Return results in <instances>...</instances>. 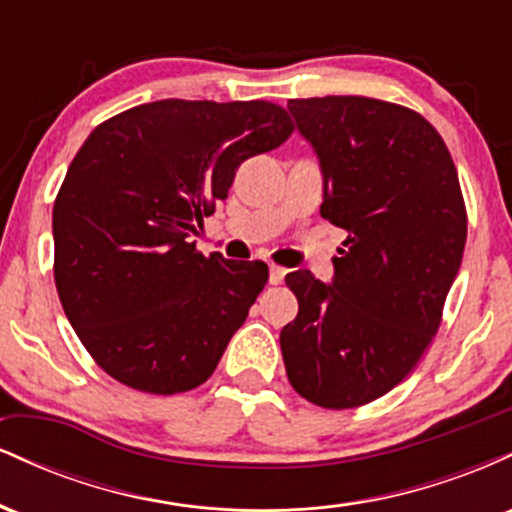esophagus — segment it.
<instances>
[{
    "instance_id": "obj_1",
    "label": "esophagus",
    "mask_w": 512,
    "mask_h": 512,
    "mask_svg": "<svg viewBox=\"0 0 512 512\" xmlns=\"http://www.w3.org/2000/svg\"><path fill=\"white\" fill-rule=\"evenodd\" d=\"M284 276H286L284 267H279V264H272V267H269V284H281Z\"/></svg>"
}]
</instances>
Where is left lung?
Returning <instances> with one entry per match:
<instances>
[{"label":"left lung","mask_w":512,"mask_h":512,"mask_svg":"<svg viewBox=\"0 0 512 512\" xmlns=\"http://www.w3.org/2000/svg\"><path fill=\"white\" fill-rule=\"evenodd\" d=\"M325 173L320 214L344 228L334 284L286 274L296 320L281 330L286 375L325 409L383 397L436 337L462 264L467 209L438 129L404 105L366 96L291 98Z\"/></svg>","instance_id":"1"}]
</instances>
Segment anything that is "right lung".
Returning a JSON list of instances; mask_svg holds the SVG:
<instances>
[{
    "mask_svg": "<svg viewBox=\"0 0 512 512\" xmlns=\"http://www.w3.org/2000/svg\"><path fill=\"white\" fill-rule=\"evenodd\" d=\"M291 134L272 101L182 98L88 134L52 207V272L76 337L110 378L149 395L211 378L269 269L202 255L187 236L228 197L245 158Z\"/></svg>",
    "mask_w": 512,
    "mask_h": 512,
    "instance_id": "add662e5",
    "label": "right lung"
}]
</instances>
